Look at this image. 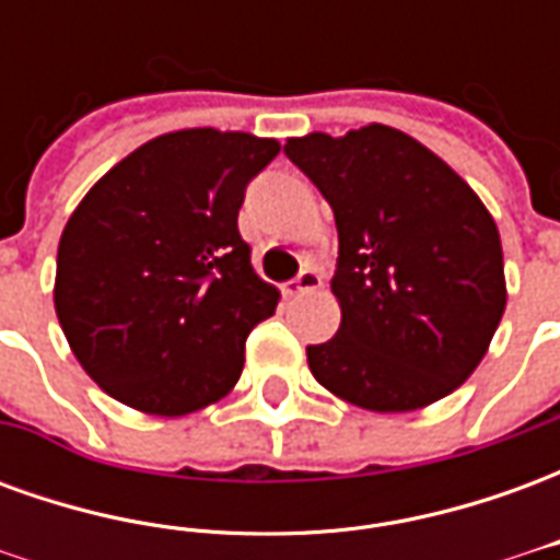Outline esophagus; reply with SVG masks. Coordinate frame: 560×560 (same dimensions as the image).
Listing matches in <instances>:
<instances>
[{"mask_svg": "<svg viewBox=\"0 0 560 560\" xmlns=\"http://www.w3.org/2000/svg\"><path fill=\"white\" fill-rule=\"evenodd\" d=\"M312 291H320V276H317L315 269H303L296 279L284 284V296H303V293Z\"/></svg>", "mask_w": 560, "mask_h": 560, "instance_id": "esophagus-1", "label": "esophagus"}]
</instances>
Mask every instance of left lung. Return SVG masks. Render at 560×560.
Listing matches in <instances>:
<instances>
[{"mask_svg": "<svg viewBox=\"0 0 560 560\" xmlns=\"http://www.w3.org/2000/svg\"><path fill=\"white\" fill-rule=\"evenodd\" d=\"M288 159L339 228V332L308 345L320 387L375 413L420 411L462 387L506 305L492 212L444 159L399 128L288 138Z\"/></svg>", "mask_w": 560, "mask_h": 560, "instance_id": "left-lung-1", "label": "left lung"}]
</instances>
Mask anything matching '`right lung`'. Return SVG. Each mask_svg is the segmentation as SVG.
I'll return each instance as SVG.
<instances>
[{"label": "right lung", "mask_w": 560, "mask_h": 560, "mask_svg": "<svg viewBox=\"0 0 560 560\" xmlns=\"http://www.w3.org/2000/svg\"><path fill=\"white\" fill-rule=\"evenodd\" d=\"M279 149L248 131H167L114 164L71 212L56 317L107 396L185 417L236 387L248 332L279 305L236 215L248 179Z\"/></svg>", "instance_id": "add662e5"}]
</instances>
